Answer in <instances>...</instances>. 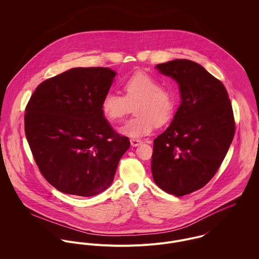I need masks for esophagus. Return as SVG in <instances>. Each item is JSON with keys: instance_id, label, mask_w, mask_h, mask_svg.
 <instances>
[{"instance_id": "esophagus-1", "label": "esophagus", "mask_w": 259, "mask_h": 259, "mask_svg": "<svg viewBox=\"0 0 259 259\" xmlns=\"http://www.w3.org/2000/svg\"><path fill=\"white\" fill-rule=\"evenodd\" d=\"M142 141L141 140H137V139H132L131 140V145L133 146V147H139L140 145H142Z\"/></svg>"}]
</instances>
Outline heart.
Listing matches in <instances>:
<instances>
[{"mask_svg":"<svg viewBox=\"0 0 259 259\" xmlns=\"http://www.w3.org/2000/svg\"><path fill=\"white\" fill-rule=\"evenodd\" d=\"M121 88L123 97L108 93L102 101V111L112 122L121 120L134 107L137 115L119 127L121 135L143 138L152 132L154 124L162 125L171 117L175 96L170 90L160 87L155 77L143 72L136 73L122 82Z\"/></svg>","mask_w":259,"mask_h":259,"instance_id":"b5f03b06","label":"heart"}]
</instances>
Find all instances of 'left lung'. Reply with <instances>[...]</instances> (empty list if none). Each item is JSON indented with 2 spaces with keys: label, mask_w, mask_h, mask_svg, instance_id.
I'll return each instance as SVG.
<instances>
[{
  "label": "left lung",
  "mask_w": 259,
  "mask_h": 259,
  "mask_svg": "<svg viewBox=\"0 0 259 259\" xmlns=\"http://www.w3.org/2000/svg\"><path fill=\"white\" fill-rule=\"evenodd\" d=\"M155 69L178 82L182 101L153 141L151 172L162 190L183 196L203 187L220 168L234 137L233 111L223 83L197 63L178 59Z\"/></svg>",
  "instance_id": "1"
}]
</instances>
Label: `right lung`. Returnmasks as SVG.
Wrapping results in <instances>:
<instances>
[{
	"label": "right lung",
	"mask_w": 259,
	"mask_h": 259,
	"mask_svg": "<svg viewBox=\"0 0 259 259\" xmlns=\"http://www.w3.org/2000/svg\"><path fill=\"white\" fill-rule=\"evenodd\" d=\"M115 75L109 68H74L39 83L27 105L25 133L38 169L64 193L105 191L131 146L102 111Z\"/></svg>",
	"instance_id": "1"
}]
</instances>
